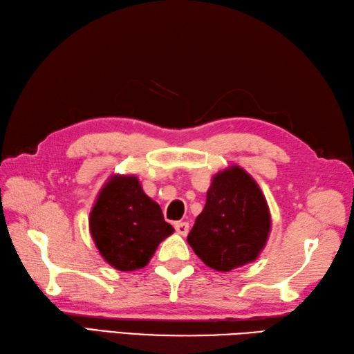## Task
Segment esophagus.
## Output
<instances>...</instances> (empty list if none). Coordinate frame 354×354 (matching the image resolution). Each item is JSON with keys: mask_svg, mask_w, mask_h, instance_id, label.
I'll return each instance as SVG.
<instances>
[{"mask_svg": "<svg viewBox=\"0 0 354 354\" xmlns=\"http://www.w3.org/2000/svg\"><path fill=\"white\" fill-rule=\"evenodd\" d=\"M188 227H190V226H188L187 221H176V223H175V231L179 235H184L185 236L188 234Z\"/></svg>", "mask_w": 354, "mask_h": 354, "instance_id": "34e87169", "label": "esophagus"}]
</instances>
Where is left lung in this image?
Returning <instances> with one entry per match:
<instances>
[{
    "instance_id": "left-lung-1",
    "label": "left lung",
    "mask_w": 354,
    "mask_h": 354,
    "mask_svg": "<svg viewBox=\"0 0 354 354\" xmlns=\"http://www.w3.org/2000/svg\"><path fill=\"white\" fill-rule=\"evenodd\" d=\"M270 229V209L257 180L231 166L212 178L187 241L208 267L231 271L258 258Z\"/></svg>"
}]
</instances>
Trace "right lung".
<instances>
[{
    "mask_svg": "<svg viewBox=\"0 0 354 354\" xmlns=\"http://www.w3.org/2000/svg\"><path fill=\"white\" fill-rule=\"evenodd\" d=\"M88 227L101 257L120 271L146 267L158 244L175 232L133 175L106 180L90 211Z\"/></svg>",
    "mask_w": 354,
    "mask_h": 354,
    "instance_id": "obj_1",
    "label": "right lung"
}]
</instances>
